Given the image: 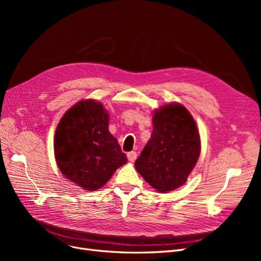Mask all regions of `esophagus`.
Returning <instances> with one entry per match:
<instances>
[{
  "label": "esophagus",
  "mask_w": 261,
  "mask_h": 261,
  "mask_svg": "<svg viewBox=\"0 0 261 261\" xmlns=\"http://www.w3.org/2000/svg\"><path fill=\"white\" fill-rule=\"evenodd\" d=\"M127 159L130 161V162H134L136 159H137V153L135 151H130L127 153Z\"/></svg>",
  "instance_id": "1"
}]
</instances>
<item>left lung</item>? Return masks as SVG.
Returning a JSON list of instances; mask_svg holds the SVG:
<instances>
[{"label":"left lung","mask_w":261,"mask_h":261,"mask_svg":"<svg viewBox=\"0 0 261 261\" xmlns=\"http://www.w3.org/2000/svg\"><path fill=\"white\" fill-rule=\"evenodd\" d=\"M200 154V137L193 116L178 103L156 110L153 130L135 168L160 193L183 185Z\"/></svg>","instance_id":"left-lung-1"}]
</instances>
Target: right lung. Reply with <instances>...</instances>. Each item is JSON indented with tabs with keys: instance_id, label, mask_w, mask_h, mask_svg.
I'll return each mask as SVG.
<instances>
[{
	"instance_id": "right-lung-1",
	"label": "right lung",
	"mask_w": 261,
	"mask_h": 261,
	"mask_svg": "<svg viewBox=\"0 0 261 261\" xmlns=\"http://www.w3.org/2000/svg\"><path fill=\"white\" fill-rule=\"evenodd\" d=\"M109 114L93 100L80 101L62 117L54 137V153L63 175L86 191L106 185L127 162L109 132Z\"/></svg>"
}]
</instances>
